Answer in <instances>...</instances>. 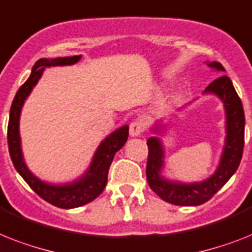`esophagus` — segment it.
Masks as SVG:
<instances>
[{
  "label": "esophagus",
  "instance_id": "esophagus-1",
  "mask_svg": "<svg viewBox=\"0 0 252 252\" xmlns=\"http://www.w3.org/2000/svg\"><path fill=\"white\" fill-rule=\"evenodd\" d=\"M145 129V126L144 123L140 122V120H134V122L130 123L129 126V134L132 137H137L140 136V134H142V132H144Z\"/></svg>",
  "mask_w": 252,
  "mask_h": 252
}]
</instances>
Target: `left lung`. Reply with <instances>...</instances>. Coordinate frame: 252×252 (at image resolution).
Instances as JSON below:
<instances>
[{"label": "left lung", "mask_w": 252, "mask_h": 252, "mask_svg": "<svg viewBox=\"0 0 252 252\" xmlns=\"http://www.w3.org/2000/svg\"><path fill=\"white\" fill-rule=\"evenodd\" d=\"M208 66L216 71H225L221 63L219 62L208 63ZM204 93L218 95L224 103L226 115L225 146L222 150L220 164L211 177H208L202 183L194 184L175 183L163 179L160 172L164 151L160 138L150 137L147 140L149 157L146 179L149 186L161 199L176 206H199L206 203L228 183V180L234 175L242 159L245 145V112L241 98L233 87L232 80L225 75H221L204 89ZM158 130V126H155V132Z\"/></svg>", "instance_id": "1"}]
</instances>
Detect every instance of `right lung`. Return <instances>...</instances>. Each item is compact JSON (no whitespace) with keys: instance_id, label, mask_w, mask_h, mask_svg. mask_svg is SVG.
Returning <instances> with one entry per match:
<instances>
[{"instance_id":"add662e5","label":"right lung","mask_w":252,"mask_h":252,"mask_svg":"<svg viewBox=\"0 0 252 252\" xmlns=\"http://www.w3.org/2000/svg\"><path fill=\"white\" fill-rule=\"evenodd\" d=\"M80 58H81V55L54 59H38L37 62L34 63L31 76L19 88V91L16 92L13 105L10 108L9 126H7L9 153L15 169L38 197L59 208H75L84 206V204L95 199L103 191L106 184H107L108 168L111 165L116 151H119L128 140V129H129L128 126H124L111 133L108 137H106L105 140L102 141V144L98 146L89 169L84 173L81 179L76 180L73 183L63 184V185L46 184L37 179L33 173H31L30 169L27 168L22 147H20L19 136V118L24 101L30 95L34 85L37 84L38 79L46 67L69 66V64L79 62Z\"/></svg>"}]
</instances>
